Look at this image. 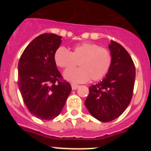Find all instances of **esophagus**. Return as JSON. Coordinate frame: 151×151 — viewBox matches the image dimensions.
<instances>
[{"label":"esophagus","mask_w":151,"mask_h":151,"mask_svg":"<svg viewBox=\"0 0 151 151\" xmlns=\"http://www.w3.org/2000/svg\"><path fill=\"white\" fill-rule=\"evenodd\" d=\"M78 87H79V85H76V84H72V89H73V90H76Z\"/></svg>","instance_id":"34e87169"}]
</instances>
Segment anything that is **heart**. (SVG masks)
Segmentation results:
<instances>
[{"label": "heart", "mask_w": 151, "mask_h": 151, "mask_svg": "<svg viewBox=\"0 0 151 151\" xmlns=\"http://www.w3.org/2000/svg\"><path fill=\"white\" fill-rule=\"evenodd\" d=\"M54 61L59 67L69 70L64 76L73 82H85L102 79L110 71L113 63L111 52L107 48L91 42L77 45L71 52L59 47L54 53ZM79 63L80 69L69 71Z\"/></svg>", "instance_id": "1"}]
</instances>
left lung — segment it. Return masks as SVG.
Masks as SVG:
<instances>
[{
    "mask_svg": "<svg viewBox=\"0 0 151 151\" xmlns=\"http://www.w3.org/2000/svg\"><path fill=\"white\" fill-rule=\"evenodd\" d=\"M113 57L105 78L89 87L85 106L94 118L104 122L118 118L128 107L133 94L135 66L123 47L114 41L109 45Z\"/></svg>",
    "mask_w": 151,
    "mask_h": 151,
    "instance_id": "obj_1",
    "label": "left lung"
}]
</instances>
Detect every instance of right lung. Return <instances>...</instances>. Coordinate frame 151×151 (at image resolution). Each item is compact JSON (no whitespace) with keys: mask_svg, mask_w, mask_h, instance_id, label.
<instances>
[{"mask_svg":"<svg viewBox=\"0 0 151 151\" xmlns=\"http://www.w3.org/2000/svg\"><path fill=\"white\" fill-rule=\"evenodd\" d=\"M62 37L45 33L24 50L18 63V85L24 104L33 116L50 120L60 113L72 91L54 61Z\"/></svg>","mask_w":151,"mask_h":151,"instance_id":"obj_1","label":"right lung"}]
</instances>
